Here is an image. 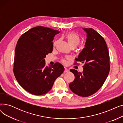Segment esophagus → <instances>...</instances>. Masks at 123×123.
Instances as JSON below:
<instances>
[{
	"label": "esophagus",
	"mask_w": 123,
	"mask_h": 123,
	"mask_svg": "<svg viewBox=\"0 0 123 123\" xmlns=\"http://www.w3.org/2000/svg\"><path fill=\"white\" fill-rule=\"evenodd\" d=\"M69 69H68V68H66V67H65V70H64V72L65 73H67V72H68V71H69Z\"/></svg>",
	"instance_id": "1"
}]
</instances>
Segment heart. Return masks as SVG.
Here are the masks:
<instances>
[{
    "label": "heart",
    "instance_id": "b5f03b06",
    "mask_svg": "<svg viewBox=\"0 0 123 123\" xmlns=\"http://www.w3.org/2000/svg\"><path fill=\"white\" fill-rule=\"evenodd\" d=\"M66 38L67 40V41L70 45V46L77 47L79 44L80 42V38L79 35L74 33V32H68L65 34ZM56 44V41L54 42V44ZM63 62L65 63V61L64 60H63Z\"/></svg>",
    "mask_w": 123,
    "mask_h": 123
}]
</instances>
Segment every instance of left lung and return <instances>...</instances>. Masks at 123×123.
I'll return each mask as SVG.
<instances>
[{
	"label": "left lung",
	"mask_w": 123,
	"mask_h": 123,
	"mask_svg": "<svg viewBox=\"0 0 123 123\" xmlns=\"http://www.w3.org/2000/svg\"><path fill=\"white\" fill-rule=\"evenodd\" d=\"M87 33L85 48L76 58L84 63L82 73L71 69L75 76L69 88L75 94L82 97L91 96L101 88L110 71V56L107 45L103 38L92 28H83ZM77 64L76 62L75 64Z\"/></svg>",
	"instance_id": "8db88e82"
}]
</instances>
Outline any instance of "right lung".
<instances>
[{
    "label": "right lung",
    "mask_w": 123,
    "mask_h": 123,
    "mask_svg": "<svg viewBox=\"0 0 123 123\" xmlns=\"http://www.w3.org/2000/svg\"><path fill=\"white\" fill-rule=\"evenodd\" d=\"M59 31L43 26L32 28L18 40L15 50L13 72L20 85L35 95L47 93L64 68L57 62L45 66L44 58L53 50V38Z\"/></svg>",
    "instance_id": "1"
}]
</instances>
